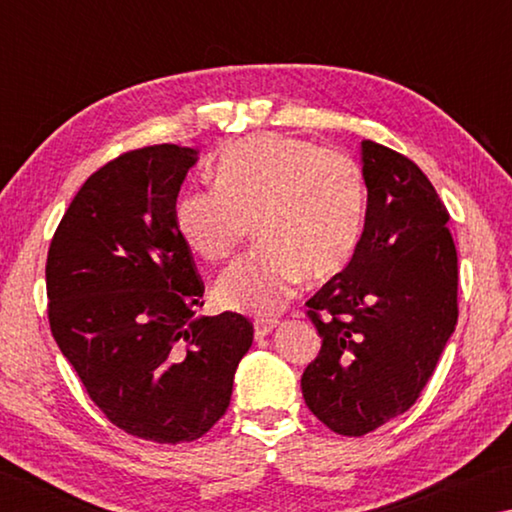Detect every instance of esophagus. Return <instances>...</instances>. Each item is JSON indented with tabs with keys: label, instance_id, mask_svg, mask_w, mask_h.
<instances>
[{
	"label": "esophagus",
	"instance_id": "34e87169",
	"mask_svg": "<svg viewBox=\"0 0 512 512\" xmlns=\"http://www.w3.org/2000/svg\"><path fill=\"white\" fill-rule=\"evenodd\" d=\"M277 325H280V320L277 318H257L255 320V339H262V336L271 334Z\"/></svg>",
	"mask_w": 512,
	"mask_h": 512
}]
</instances>
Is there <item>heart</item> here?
I'll return each instance as SVG.
<instances>
[{
    "label": "heart",
    "mask_w": 512,
    "mask_h": 512,
    "mask_svg": "<svg viewBox=\"0 0 512 512\" xmlns=\"http://www.w3.org/2000/svg\"><path fill=\"white\" fill-rule=\"evenodd\" d=\"M366 219V183L341 151L277 133L230 144L214 189H187L173 207L180 239L207 262L237 253L255 221L253 253L216 282V300L244 314H275L305 275L320 282L350 264Z\"/></svg>",
    "instance_id": "b5f03b06"
}]
</instances>
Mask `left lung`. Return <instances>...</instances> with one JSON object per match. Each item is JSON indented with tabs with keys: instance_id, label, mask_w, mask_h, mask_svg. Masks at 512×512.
Masks as SVG:
<instances>
[{
	"instance_id": "obj_1",
	"label": "left lung",
	"mask_w": 512,
	"mask_h": 512,
	"mask_svg": "<svg viewBox=\"0 0 512 512\" xmlns=\"http://www.w3.org/2000/svg\"><path fill=\"white\" fill-rule=\"evenodd\" d=\"M366 225L350 264L307 300L323 345L302 372L309 411L366 436L409 411L458 320L449 212L406 155L361 142Z\"/></svg>"
}]
</instances>
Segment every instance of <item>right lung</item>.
<instances>
[{
    "label": "right lung",
    "instance_id": "add662e5",
    "mask_svg": "<svg viewBox=\"0 0 512 512\" xmlns=\"http://www.w3.org/2000/svg\"><path fill=\"white\" fill-rule=\"evenodd\" d=\"M196 149L121 153L85 180L47 255V314L90 400L131 436L192 443L228 411L253 323L196 316L203 282L173 207Z\"/></svg>",
    "mask_w": 512,
    "mask_h": 512
}]
</instances>
